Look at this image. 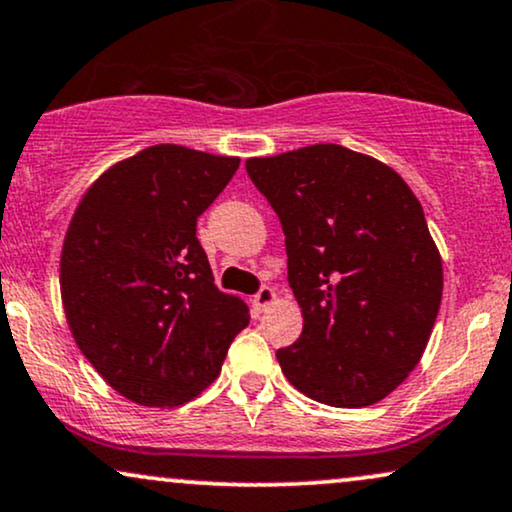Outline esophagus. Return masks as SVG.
<instances>
[{"mask_svg":"<svg viewBox=\"0 0 512 512\" xmlns=\"http://www.w3.org/2000/svg\"><path fill=\"white\" fill-rule=\"evenodd\" d=\"M274 300H276V293H274V288H269V286H262L260 290H257V295L252 297L257 312H264L269 304H274Z\"/></svg>","mask_w":512,"mask_h":512,"instance_id":"obj_1","label":"esophagus"}]
</instances>
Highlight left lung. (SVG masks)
Returning a JSON list of instances; mask_svg holds the SVG:
<instances>
[{
  "instance_id": "obj_1",
  "label": "left lung",
  "mask_w": 512,
  "mask_h": 512,
  "mask_svg": "<svg viewBox=\"0 0 512 512\" xmlns=\"http://www.w3.org/2000/svg\"><path fill=\"white\" fill-rule=\"evenodd\" d=\"M281 219L302 335L278 349L309 399L361 409L404 383L442 302V257L423 205L371 155L314 144L245 160Z\"/></svg>"
}]
</instances>
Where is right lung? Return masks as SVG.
Wrapping results in <instances>:
<instances>
[{
  "label": "right lung",
  "instance_id": "right-lung-1",
  "mask_svg": "<svg viewBox=\"0 0 512 512\" xmlns=\"http://www.w3.org/2000/svg\"><path fill=\"white\" fill-rule=\"evenodd\" d=\"M241 158L148 146L89 186L66 231L61 300L101 378L141 406H181L219 375L248 304L215 286L196 222Z\"/></svg>",
  "mask_w": 512,
  "mask_h": 512
}]
</instances>
